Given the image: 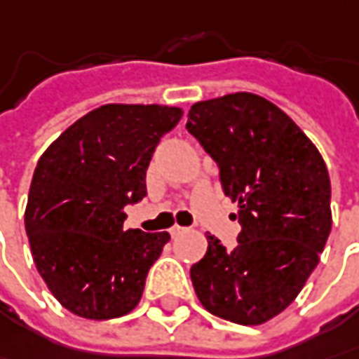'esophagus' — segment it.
Masks as SVG:
<instances>
[{"label":"esophagus","instance_id":"esophagus-1","mask_svg":"<svg viewBox=\"0 0 359 359\" xmlns=\"http://www.w3.org/2000/svg\"><path fill=\"white\" fill-rule=\"evenodd\" d=\"M182 233H187V229H184V226L175 225L172 229H170V235H172V237H179V235H182Z\"/></svg>","mask_w":359,"mask_h":359}]
</instances>
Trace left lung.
<instances>
[{
    "label": "left lung",
    "mask_w": 359,
    "mask_h": 359,
    "mask_svg": "<svg viewBox=\"0 0 359 359\" xmlns=\"http://www.w3.org/2000/svg\"><path fill=\"white\" fill-rule=\"evenodd\" d=\"M187 130L219 166L241 225L235 249L207 235V253L191 267L196 297L217 318L261 325L320 263L332 231L327 166L281 108L251 92L196 102Z\"/></svg>",
    "instance_id": "obj_1"
}]
</instances>
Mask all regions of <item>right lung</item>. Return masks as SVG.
<instances>
[{"label":"right lung","instance_id":"1","mask_svg":"<svg viewBox=\"0 0 359 359\" xmlns=\"http://www.w3.org/2000/svg\"><path fill=\"white\" fill-rule=\"evenodd\" d=\"M182 110L104 104L39 156L25 207L34 263L74 316L114 320L138 305L168 233L124 231V207L147 195V168Z\"/></svg>","mask_w":359,"mask_h":359}]
</instances>
